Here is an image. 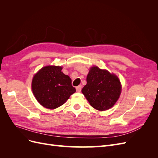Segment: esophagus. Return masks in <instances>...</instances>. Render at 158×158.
<instances>
[{
  "label": "esophagus",
  "mask_w": 158,
  "mask_h": 158,
  "mask_svg": "<svg viewBox=\"0 0 158 158\" xmlns=\"http://www.w3.org/2000/svg\"><path fill=\"white\" fill-rule=\"evenodd\" d=\"M76 92H81V89H82V85H78V86H77L76 88Z\"/></svg>",
  "instance_id": "34e87169"
}]
</instances>
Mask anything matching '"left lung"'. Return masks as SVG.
Masks as SVG:
<instances>
[{"label":"left lung","mask_w":158,"mask_h":158,"mask_svg":"<svg viewBox=\"0 0 158 158\" xmlns=\"http://www.w3.org/2000/svg\"><path fill=\"white\" fill-rule=\"evenodd\" d=\"M86 81L82 92L95 109L106 111L111 108L120 96V80L115 74L107 70L92 66L89 70Z\"/></svg>","instance_id":"left-lung-1"}]
</instances>
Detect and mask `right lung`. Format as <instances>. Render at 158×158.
Instances as JSON below:
<instances>
[{"label":"right lung","instance_id":"1","mask_svg":"<svg viewBox=\"0 0 158 158\" xmlns=\"http://www.w3.org/2000/svg\"><path fill=\"white\" fill-rule=\"evenodd\" d=\"M62 69L59 66H46L33 76V94L43 107L49 109L59 107L76 92L70 78L63 74Z\"/></svg>","mask_w":158,"mask_h":158}]
</instances>
